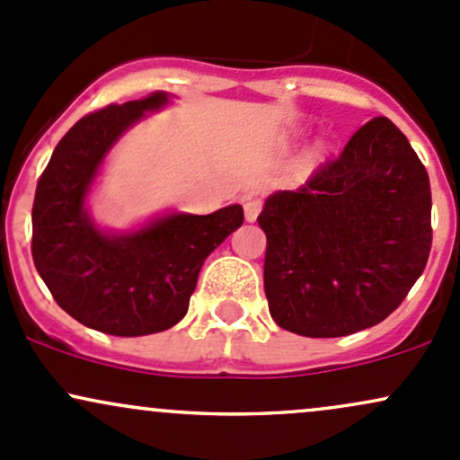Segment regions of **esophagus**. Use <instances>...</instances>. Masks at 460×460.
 <instances>
[{
	"label": "esophagus",
	"instance_id": "esophagus-1",
	"mask_svg": "<svg viewBox=\"0 0 460 460\" xmlns=\"http://www.w3.org/2000/svg\"><path fill=\"white\" fill-rule=\"evenodd\" d=\"M243 210H245V219L250 221H256V217H258V213H261V199H256V198H245L243 199Z\"/></svg>",
	"mask_w": 460,
	"mask_h": 460
}]
</instances>
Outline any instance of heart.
Wrapping results in <instances>:
<instances>
[{"label":"heart","instance_id":"heart-1","mask_svg":"<svg viewBox=\"0 0 460 460\" xmlns=\"http://www.w3.org/2000/svg\"><path fill=\"white\" fill-rule=\"evenodd\" d=\"M322 154H323V152H322V149H319V152L314 154V158H322Z\"/></svg>","mask_w":460,"mask_h":460}]
</instances>
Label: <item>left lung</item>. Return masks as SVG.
Wrapping results in <instances>:
<instances>
[{"instance_id": "8db88e82", "label": "left lung", "mask_w": 460, "mask_h": 460, "mask_svg": "<svg viewBox=\"0 0 460 460\" xmlns=\"http://www.w3.org/2000/svg\"><path fill=\"white\" fill-rule=\"evenodd\" d=\"M430 208L409 138L386 117L371 119L302 189L265 199L258 226L273 322L330 339L389 317L428 262Z\"/></svg>"}]
</instances>
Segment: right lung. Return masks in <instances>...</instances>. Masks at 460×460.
I'll list each match as a JSON object with an SVG mask.
<instances>
[{
	"label": "right lung",
	"instance_id": "right-lung-1",
	"mask_svg": "<svg viewBox=\"0 0 460 460\" xmlns=\"http://www.w3.org/2000/svg\"><path fill=\"white\" fill-rule=\"evenodd\" d=\"M169 102L172 95L158 91L82 117L60 138L36 184V271L65 313L115 337L175 326L189 311L204 261L243 224L239 204L210 215L173 210L130 230H106L91 217L89 193L108 152Z\"/></svg>",
	"mask_w": 460,
	"mask_h": 460
}]
</instances>
